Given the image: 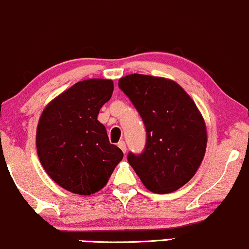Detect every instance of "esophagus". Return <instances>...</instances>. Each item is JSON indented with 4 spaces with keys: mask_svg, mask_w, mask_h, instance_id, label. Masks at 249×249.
Segmentation results:
<instances>
[{
    "mask_svg": "<svg viewBox=\"0 0 249 249\" xmlns=\"http://www.w3.org/2000/svg\"><path fill=\"white\" fill-rule=\"evenodd\" d=\"M117 146H119V148L122 150V152L125 153V143H124V141H120L119 143H117Z\"/></svg>",
    "mask_w": 249,
    "mask_h": 249,
    "instance_id": "esophagus-1",
    "label": "esophagus"
}]
</instances>
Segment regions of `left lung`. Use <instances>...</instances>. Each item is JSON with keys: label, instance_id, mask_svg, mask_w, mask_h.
<instances>
[{"label": "left lung", "instance_id": "1", "mask_svg": "<svg viewBox=\"0 0 249 249\" xmlns=\"http://www.w3.org/2000/svg\"><path fill=\"white\" fill-rule=\"evenodd\" d=\"M119 87L141 115L147 130L143 153L128 162L148 191L167 194L194 177L207 147L202 114L175 81L143 74L119 80Z\"/></svg>", "mask_w": 249, "mask_h": 249}]
</instances>
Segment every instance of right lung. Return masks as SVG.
<instances>
[{"mask_svg": "<svg viewBox=\"0 0 249 249\" xmlns=\"http://www.w3.org/2000/svg\"><path fill=\"white\" fill-rule=\"evenodd\" d=\"M113 90L111 80L80 81L42 111L36 129L38 159L52 180L66 191L79 195L101 191L124 158L97 120Z\"/></svg>", "mask_w": 249, "mask_h": 249, "instance_id": "add662e5", "label": "right lung"}]
</instances>
